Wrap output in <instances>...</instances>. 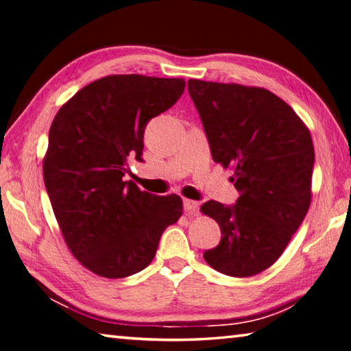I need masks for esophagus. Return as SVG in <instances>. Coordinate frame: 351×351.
I'll return each mask as SVG.
<instances>
[{
    "mask_svg": "<svg viewBox=\"0 0 351 351\" xmlns=\"http://www.w3.org/2000/svg\"><path fill=\"white\" fill-rule=\"evenodd\" d=\"M197 208H199V204H197L196 201L184 199V210H186V213L193 215L197 212Z\"/></svg>",
    "mask_w": 351,
    "mask_h": 351,
    "instance_id": "obj_1",
    "label": "esophagus"
}]
</instances>
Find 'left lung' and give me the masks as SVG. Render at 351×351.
I'll return each instance as SVG.
<instances>
[{
	"instance_id": "8db88e82",
	"label": "left lung",
	"mask_w": 351,
	"mask_h": 351,
	"mask_svg": "<svg viewBox=\"0 0 351 351\" xmlns=\"http://www.w3.org/2000/svg\"><path fill=\"white\" fill-rule=\"evenodd\" d=\"M189 93L213 161L233 170L239 192L232 207L201 206L222 237L204 259L227 276L258 275L276 263L308 212L315 164L308 127L263 87L189 80Z\"/></svg>"
}]
</instances>
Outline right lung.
<instances>
[{
    "instance_id": "obj_1",
    "label": "right lung",
    "mask_w": 351,
    "mask_h": 351,
    "mask_svg": "<svg viewBox=\"0 0 351 351\" xmlns=\"http://www.w3.org/2000/svg\"><path fill=\"white\" fill-rule=\"evenodd\" d=\"M182 78L109 75L76 92L55 114L43 161L46 190L70 253L103 278H127L155 258L182 199L124 181L127 159L143 161L144 129L173 106Z\"/></svg>"
}]
</instances>
